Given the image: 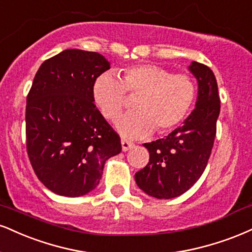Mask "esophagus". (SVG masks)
Listing matches in <instances>:
<instances>
[{
	"instance_id": "1",
	"label": "esophagus",
	"mask_w": 252,
	"mask_h": 252,
	"mask_svg": "<svg viewBox=\"0 0 252 252\" xmlns=\"http://www.w3.org/2000/svg\"><path fill=\"white\" fill-rule=\"evenodd\" d=\"M121 144H122V150L123 151H128L129 149H131V148L134 147V143L128 141V139H126V138L121 139Z\"/></svg>"
}]
</instances>
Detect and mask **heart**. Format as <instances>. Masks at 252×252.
I'll return each instance as SVG.
<instances>
[{"label":"heart","instance_id":"b5f03b06","mask_svg":"<svg viewBox=\"0 0 252 252\" xmlns=\"http://www.w3.org/2000/svg\"><path fill=\"white\" fill-rule=\"evenodd\" d=\"M196 84L184 74L172 75L156 64H134L99 75L92 88L93 101L103 116L115 121L126 108L128 95L136 96V113L117 121L116 128L130 138L143 137L156 129L171 131L186 120L196 99Z\"/></svg>","mask_w":252,"mask_h":252}]
</instances>
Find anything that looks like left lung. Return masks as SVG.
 Masks as SVG:
<instances>
[{
    "mask_svg": "<svg viewBox=\"0 0 252 252\" xmlns=\"http://www.w3.org/2000/svg\"><path fill=\"white\" fill-rule=\"evenodd\" d=\"M189 70L198 83L195 109L164 138L143 144L149 163L135 174L139 189L155 198H174L188 191L204 171L216 137L220 110L216 77L198 62H191Z\"/></svg>",
    "mask_w": 252,
    "mask_h": 252,
    "instance_id": "left-lung-1",
    "label": "left lung"
}]
</instances>
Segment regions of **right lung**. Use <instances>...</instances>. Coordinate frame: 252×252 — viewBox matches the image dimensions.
Returning a JSON list of instances; mask_svg holds the SVG:
<instances>
[{"mask_svg": "<svg viewBox=\"0 0 252 252\" xmlns=\"http://www.w3.org/2000/svg\"><path fill=\"white\" fill-rule=\"evenodd\" d=\"M108 69L101 54L66 49L44 61L32 81L27 151L38 180L57 195H87L98 186L105 160L122 150L92 96L94 81Z\"/></svg>", "mask_w": 252, "mask_h": 252, "instance_id": "1", "label": "right lung"}]
</instances>
